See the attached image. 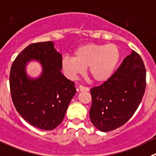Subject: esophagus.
<instances>
[{
  "label": "esophagus",
  "mask_w": 156,
  "mask_h": 156,
  "mask_svg": "<svg viewBox=\"0 0 156 156\" xmlns=\"http://www.w3.org/2000/svg\"><path fill=\"white\" fill-rule=\"evenodd\" d=\"M78 89H79V91H81V92H88V91H89V88H88V87H85L83 86V85H80V86L78 87Z\"/></svg>",
  "instance_id": "34e87169"
}]
</instances>
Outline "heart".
Returning <instances> with one entry per match:
<instances>
[{
    "label": "heart",
    "mask_w": 156,
    "mask_h": 156,
    "mask_svg": "<svg viewBox=\"0 0 156 156\" xmlns=\"http://www.w3.org/2000/svg\"><path fill=\"white\" fill-rule=\"evenodd\" d=\"M75 57L64 56L61 68L70 79L82 75L88 68V75L99 83L105 82L113 75L120 59V50L114 43H87L75 50Z\"/></svg>",
    "instance_id": "obj_1"
}]
</instances>
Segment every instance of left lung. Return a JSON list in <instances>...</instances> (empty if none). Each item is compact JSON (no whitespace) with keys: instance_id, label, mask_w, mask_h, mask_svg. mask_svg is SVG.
I'll return each mask as SVG.
<instances>
[{"instance_id":"obj_1","label":"left lung","mask_w":156,"mask_h":156,"mask_svg":"<svg viewBox=\"0 0 156 156\" xmlns=\"http://www.w3.org/2000/svg\"><path fill=\"white\" fill-rule=\"evenodd\" d=\"M146 87V71L138 54L132 50L112 77L91 88L89 116L98 130L107 132L121 127L134 115Z\"/></svg>"}]
</instances>
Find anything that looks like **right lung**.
I'll return each mask as SVG.
<instances>
[{"label":"right lung","instance_id":"right-lung-1","mask_svg":"<svg viewBox=\"0 0 156 156\" xmlns=\"http://www.w3.org/2000/svg\"><path fill=\"white\" fill-rule=\"evenodd\" d=\"M36 60L42 66L38 78L29 77L26 66ZM62 55L51 41L33 43L15 58L10 71V90L18 113L31 125L50 130L62 122L73 96L75 82L61 70Z\"/></svg>","mask_w":156,"mask_h":156}]
</instances>
